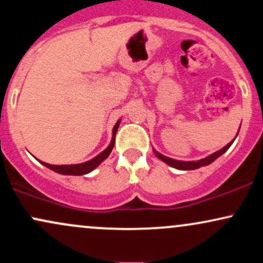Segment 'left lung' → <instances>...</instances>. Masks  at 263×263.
I'll return each mask as SVG.
<instances>
[{"mask_svg": "<svg viewBox=\"0 0 263 263\" xmlns=\"http://www.w3.org/2000/svg\"><path fill=\"white\" fill-rule=\"evenodd\" d=\"M239 131V128H238ZM238 135V134H237ZM237 135H236V137H237ZM235 137V138H236ZM235 138H233L232 141H231L230 143H227L226 146L222 147L221 149H218V151H216L215 154L207 156V157L204 158H201V160L198 161H180V160H174V158H170L167 157V156H164L162 154H160V152H157L156 149H154L156 157L160 158L161 161L164 163H167L168 166L174 167V168H177V170H182V171H189V170H196V168H200V167H203V166H207V164L212 163L213 161L216 160V158L220 157L221 155H223L224 152L227 151V149L230 148L231 145L233 143V141H235Z\"/></svg>", "mask_w": 263, "mask_h": 263, "instance_id": "left-lung-1", "label": "left lung"}]
</instances>
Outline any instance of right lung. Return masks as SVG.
Here are the masks:
<instances>
[{"label":"right lung","instance_id":"obj_1","mask_svg":"<svg viewBox=\"0 0 263 263\" xmlns=\"http://www.w3.org/2000/svg\"><path fill=\"white\" fill-rule=\"evenodd\" d=\"M121 123V118L117 121L116 125H115L114 129H112V138H111V142L107 146V148L103 149L101 154H99L96 157H93L92 160L86 161V162L82 163H76V164H50V163H46L40 161L43 166H46L47 168L52 170V171L57 172V174H61V175H68V176H83V175H87L91 171H93L96 167H99L106 158L108 157L109 154H111L112 148L115 146V138H116V132L118 129V126Z\"/></svg>","mask_w":263,"mask_h":263}]
</instances>
